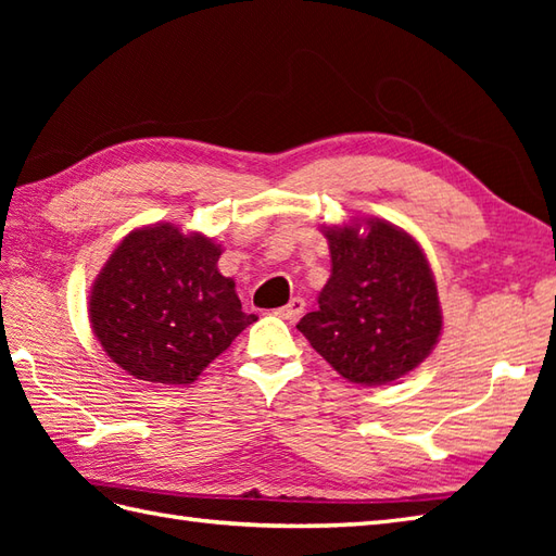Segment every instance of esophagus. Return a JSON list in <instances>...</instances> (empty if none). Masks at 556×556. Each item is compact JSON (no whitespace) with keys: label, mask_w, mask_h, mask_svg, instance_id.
<instances>
[{"label":"esophagus","mask_w":556,"mask_h":556,"mask_svg":"<svg viewBox=\"0 0 556 556\" xmlns=\"http://www.w3.org/2000/svg\"><path fill=\"white\" fill-rule=\"evenodd\" d=\"M303 311H305V301L301 299V296H296V299H291L285 308H279L277 311V315L279 317H285V320H299V317L303 315Z\"/></svg>","instance_id":"obj_1"}]
</instances>
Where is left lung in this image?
I'll list each match as a JSON object with an SVG mask.
<instances>
[{
  "label": "left lung",
  "mask_w": 556,
  "mask_h": 556,
  "mask_svg": "<svg viewBox=\"0 0 556 556\" xmlns=\"http://www.w3.org/2000/svg\"><path fill=\"white\" fill-rule=\"evenodd\" d=\"M327 229L332 277L320 308L296 325L311 346L361 387H380L430 356L442 332L437 285L422 248L384 219Z\"/></svg>",
  "instance_id": "1"
}]
</instances>
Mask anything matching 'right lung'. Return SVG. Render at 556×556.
Returning <instances> with one entry per match:
<instances>
[{
	"instance_id": "right-lung-1",
	"label": "right lung",
	"mask_w": 556,
	"mask_h": 556,
	"mask_svg": "<svg viewBox=\"0 0 556 556\" xmlns=\"http://www.w3.org/2000/svg\"><path fill=\"white\" fill-rule=\"evenodd\" d=\"M222 248L174 224L136 229L114 248L90 291L104 353L136 380L191 384L257 317L222 277Z\"/></svg>"
}]
</instances>
